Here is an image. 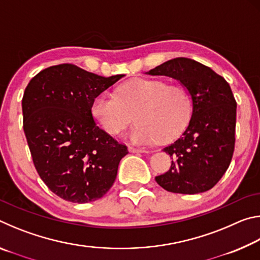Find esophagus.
<instances>
[{"label": "esophagus", "mask_w": 260, "mask_h": 260, "mask_svg": "<svg viewBox=\"0 0 260 260\" xmlns=\"http://www.w3.org/2000/svg\"><path fill=\"white\" fill-rule=\"evenodd\" d=\"M128 150H129L131 152H133V153H142V152H146V150H144V149L134 148V147H129Z\"/></svg>", "instance_id": "obj_1"}]
</instances>
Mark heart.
Here are the masks:
<instances>
[{"instance_id":"heart-1","label":"heart","mask_w":260,"mask_h":260,"mask_svg":"<svg viewBox=\"0 0 260 260\" xmlns=\"http://www.w3.org/2000/svg\"><path fill=\"white\" fill-rule=\"evenodd\" d=\"M134 142H169L186 129L192 112V101L186 88L167 85L160 79H133L119 87L117 96L101 93L91 103V114L105 133L120 135L133 121Z\"/></svg>"}]
</instances>
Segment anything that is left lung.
<instances>
[{
    "mask_svg": "<svg viewBox=\"0 0 260 260\" xmlns=\"http://www.w3.org/2000/svg\"><path fill=\"white\" fill-rule=\"evenodd\" d=\"M180 81L192 101L187 128L162 150L171 169L156 177L165 190L200 193L213 188L231 164L235 146L236 101L225 79L199 61L179 57L147 72Z\"/></svg>",
    "mask_w": 260,
    "mask_h": 260,
    "instance_id": "1",
    "label": "left lung"
}]
</instances>
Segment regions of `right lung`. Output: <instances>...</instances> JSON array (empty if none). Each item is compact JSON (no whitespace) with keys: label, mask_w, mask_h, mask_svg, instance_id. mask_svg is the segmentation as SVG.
Segmentation results:
<instances>
[{"label":"right lung","mask_w":260,"mask_h":260,"mask_svg":"<svg viewBox=\"0 0 260 260\" xmlns=\"http://www.w3.org/2000/svg\"><path fill=\"white\" fill-rule=\"evenodd\" d=\"M122 77L59 64L42 70L26 87L21 107L30 155L42 181L60 199L88 203L112 187L128 150L96 126L91 103Z\"/></svg>","instance_id":"add662e5"}]
</instances>
